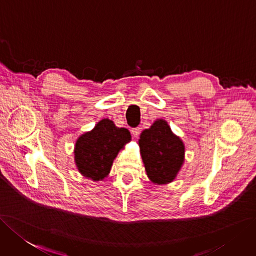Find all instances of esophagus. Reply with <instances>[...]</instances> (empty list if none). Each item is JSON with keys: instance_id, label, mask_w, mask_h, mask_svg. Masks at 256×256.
Segmentation results:
<instances>
[{"instance_id": "34e87169", "label": "esophagus", "mask_w": 256, "mask_h": 256, "mask_svg": "<svg viewBox=\"0 0 256 256\" xmlns=\"http://www.w3.org/2000/svg\"><path fill=\"white\" fill-rule=\"evenodd\" d=\"M130 132H132V134H133V136H134L135 138H137V137L139 136V134H140V128H132V130H130Z\"/></svg>"}]
</instances>
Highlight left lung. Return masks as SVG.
<instances>
[{
  "mask_svg": "<svg viewBox=\"0 0 256 256\" xmlns=\"http://www.w3.org/2000/svg\"><path fill=\"white\" fill-rule=\"evenodd\" d=\"M140 154L150 180L157 184L172 182L184 162V144L168 122L157 119L139 139Z\"/></svg>",
  "mask_w": 256,
  "mask_h": 256,
  "instance_id": "1",
  "label": "left lung"
}]
</instances>
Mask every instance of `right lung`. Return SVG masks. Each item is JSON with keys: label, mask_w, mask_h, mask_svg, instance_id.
<instances>
[{"label": "right lung", "mask_w": 256, "mask_h": 256, "mask_svg": "<svg viewBox=\"0 0 256 256\" xmlns=\"http://www.w3.org/2000/svg\"><path fill=\"white\" fill-rule=\"evenodd\" d=\"M130 138L128 130L117 128L108 118L102 119L76 141L74 154L78 171L92 182L102 180L108 175L119 150Z\"/></svg>", "instance_id": "obj_1"}]
</instances>
